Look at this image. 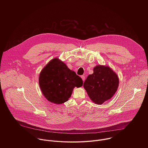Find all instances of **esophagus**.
Returning <instances> with one entry per match:
<instances>
[{
    "mask_svg": "<svg viewBox=\"0 0 148 148\" xmlns=\"http://www.w3.org/2000/svg\"><path fill=\"white\" fill-rule=\"evenodd\" d=\"M81 77H82V79H83V82H84L85 78L84 76H81Z\"/></svg>",
    "mask_w": 148,
    "mask_h": 148,
    "instance_id": "1",
    "label": "esophagus"
}]
</instances>
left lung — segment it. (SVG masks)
Wrapping results in <instances>:
<instances>
[{
	"instance_id": "left-lung-1",
	"label": "left lung",
	"mask_w": 148,
	"mask_h": 148,
	"mask_svg": "<svg viewBox=\"0 0 148 148\" xmlns=\"http://www.w3.org/2000/svg\"><path fill=\"white\" fill-rule=\"evenodd\" d=\"M119 84V77L109 66L98 65L94 67L93 73L88 76L83 86L92 101L101 105L113 97Z\"/></svg>"
}]
</instances>
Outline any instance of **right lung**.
I'll use <instances>...</instances> for the list:
<instances>
[{"instance_id":"1","label":"right lung","mask_w":148,"mask_h":148,"mask_svg":"<svg viewBox=\"0 0 148 148\" xmlns=\"http://www.w3.org/2000/svg\"><path fill=\"white\" fill-rule=\"evenodd\" d=\"M39 83L43 95L49 101L60 104L67 101L73 88L82 86L83 82L74 71L56 58L42 70Z\"/></svg>"}]
</instances>
